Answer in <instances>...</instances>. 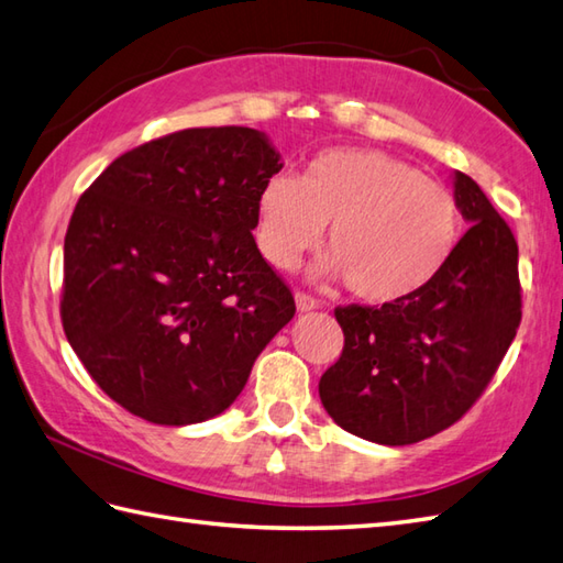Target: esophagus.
Masks as SVG:
<instances>
[{
    "label": "esophagus",
    "instance_id": "obj_1",
    "mask_svg": "<svg viewBox=\"0 0 563 563\" xmlns=\"http://www.w3.org/2000/svg\"><path fill=\"white\" fill-rule=\"evenodd\" d=\"M296 308H298V313H308V311H316L318 308V301L313 296H308V294H303V291H296Z\"/></svg>",
    "mask_w": 563,
    "mask_h": 563
}]
</instances>
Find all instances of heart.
Returning a JSON list of instances; mask_svg holds the SVG:
<instances>
[{"mask_svg":"<svg viewBox=\"0 0 563 563\" xmlns=\"http://www.w3.org/2000/svg\"><path fill=\"white\" fill-rule=\"evenodd\" d=\"M328 231L318 277L347 279L369 303L418 294L450 262L462 233L454 194L406 159L374 147H332L303 177L277 172L255 199V240L272 267L289 269Z\"/></svg>","mask_w":563,"mask_h":563,"instance_id":"obj_1","label":"heart"}]
</instances>
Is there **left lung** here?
Masks as SVG:
<instances>
[{
    "mask_svg": "<svg viewBox=\"0 0 563 563\" xmlns=\"http://www.w3.org/2000/svg\"><path fill=\"white\" fill-rule=\"evenodd\" d=\"M452 185L472 228L438 277L404 301L335 311L345 347L318 394L362 440L400 446L454 426L518 332V243L472 177L454 172Z\"/></svg>",
    "mask_w": 563,
    "mask_h": 563,
    "instance_id": "obj_1",
    "label": "left lung"
}]
</instances>
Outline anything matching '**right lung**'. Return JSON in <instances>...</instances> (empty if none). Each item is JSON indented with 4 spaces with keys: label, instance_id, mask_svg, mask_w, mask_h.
<instances>
[{
    "label": "right lung",
    "instance_id": "1",
    "mask_svg": "<svg viewBox=\"0 0 563 563\" xmlns=\"http://www.w3.org/2000/svg\"><path fill=\"white\" fill-rule=\"evenodd\" d=\"M284 167L243 125L133 147L79 197L60 316L101 391L155 426L203 422L243 391L296 313L260 255L255 199Z\"/></svg>",
    "mask_w": 563,
    "mask_h": 563
}]
</instances>
